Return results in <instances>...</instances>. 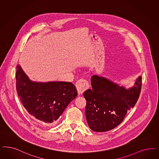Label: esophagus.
Listing matches in <instances>:
<instances>
[{"label": "esophagus", "instance_id": "34e87169", "mask_svg": "<svg viewBox=\"0 0 159 159\" xmlns=\"http://www.w3.org/2000/svg\"><path fill=\"white\" fill-rule=\"evenodd\" d=\"M76 88L79 95H82L84 92L89 88V83L85 79H81L76 83Z\"/></svg>", "mask_w": 159, "mask_h": 159}]
</instances>
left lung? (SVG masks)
I'll list each match as a JSON object with an SVG mask.
<instances>
[{
    "label": "left lung",
    "mask_w": 159,
    "mask_h": 159,
    "mask_svg": "<svg viewBox=\"0 0 159 159\" xmlns=\"http://www.w3.org/2000/svg\"><path fill=\"white\" fill-rule=\"evenodd\" d=\"M142 80V77H139L133 87L126 89L105 78L93 75L92 89L83 93L87 101L85 116L89 128L103 132L122 123L127 112L138 100Z\"/></svg>",
    "instance_id": "left-lung-1"
}]
</instances>
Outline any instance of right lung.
I'll list each match as a JSON object with an SVG mask.
<instances>
[{
  "label": "right lung",
  "instance_id": "right-lung-1",
  "mask_svg": "<svg viewBox=\"0 0 159 159\" xmlns=\"http://www.w3.org/2000/svg\"><path fill=\"white\" fill-rule=\"evenodd\" d=\"M16 91L20 102L31 116L54 123L77 96L71 82L30 81L20 66L16 67Z\"/></svg>",
  "mask_w": 159,
  "mask_h": 159
}]
</instances>
